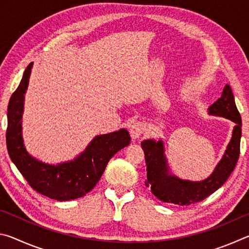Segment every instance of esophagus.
<instances>
[{
	"label": "esophagus",
	"mask_w": 249,
	"mask_h": 249,
	"mask_svg": "<svg viewBox=\"0 0 249 249\" xmlns=\"http://www.w3.org/2000/svg\"><path fill=\"white\" fill-rule=\"evenodd\" d=\"M145 130V126L142 123H134L133 125H130L129 127V135L132 137L133 141H137L138 138L142 136V134L144 133Z\"/></svg>",
	"instance_id": "1"
}]
</instances>
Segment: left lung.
<instances>
[{"mask_svg": "<svg viewBox=\"0 0 249 249\" xmlns=\"http://www.w3.org/2000/svg\"><path fill=\"white\" fill-rule=\"evenodd\" d=\"M209 115L221 116L234 123L231 138L222 159L208 178L201 181L181 179L172 174L165 153L163 141L154 138L142 142L145 154L147 180L146 185L153 195L162 202L178 205H190L204 200L225 183L234 170L239 157L242 137V119L235 104L231 87L226 84L222 95L208 109Z\"/></svg>", "mask_w": 249, "mask_h": 249, "instance_id": "obj_1", "label": "left lung"}]
</instances>
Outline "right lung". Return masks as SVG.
I'll return each instance as SVG.
<instances>
[{
	"instance_id": "obj_1",
	"label": "right lung",
	"mask_w": 249,
	"mask_h": 249,
	"mask_svg": "<svg viewBox=\"0 0 249 249\" xmlns=\"http://www.w3.org/2000/svg\"><path fill=\"white\" fill-rule=\"evenodd\" d=\"M33 62L24 71L18 89L7 107L6 146L10 158L29 185L50 199L69 201L86 196L102 177L107 162L117 151L128 146L127 130L98 135L81 154L68 161L52 165L28 153L23 138V113Z\"/></svg>"
}]
</instances>
